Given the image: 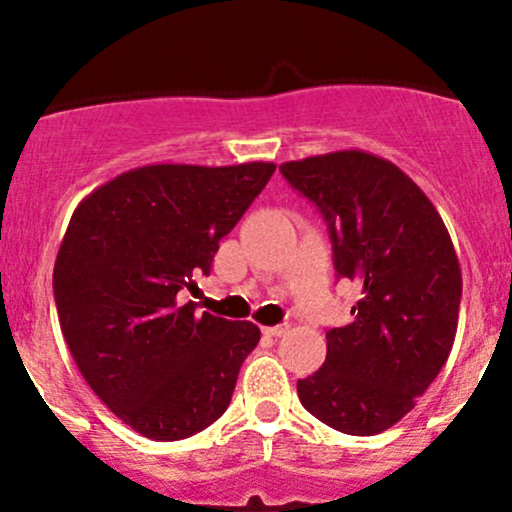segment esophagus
I'll use <instances>...</instances> for the list:
<instances>
[{
	"label": "esophagus",
	"mask_w": 512,
	"mask_h": 512,
	"mask_svg": "<svg viewBox=\"0 0 512 512\" xmlns=\"http://www.w3.org/2000/svg\"><path fill=\"white\" fill-rule=\"evenodd\" d=\"M286 332H289V327H286V325H279V327H264V330H262V334H264V337H284V334Z\"/></svg>",
	"instance_id": "34e87169"
}]
</instances>
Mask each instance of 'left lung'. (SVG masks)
I'll return each instance as SVG.
<instances>
[{
  "instance_id": "obj_1",
  "label": "left lung",
  "mask_w": 512,
  "mask_h": 512,
  "mask_svg": "<svg viewBox=\"0 0 512 512\" xmlns=\"http://www.w3.org/2000/svg\"><path fill=\"white\" fill-rule=\"evenodd\" d=\"M330 226L334 267L361 289L327 358L298 380L301 404L349 436H375L414 409L448 361L462 272L443 219L404 170L346 149L279 166Z\"/></svg>"
}]
</instances>
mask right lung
I'll return each mask as SVG.
<instances>
[{
  "label": "right lung",
  "instance_id": "1",
  "mask_svg": "<svg viewBox=\"0 0 512 512\" xmlns=\"http://www.w3.org/2000/svg\"><path fill=\"white\" fill-rule=\"evenodd\" d=\"M274 163H154L79 202L55 260L57 315L81 375L120 421L180 440L228 409L260 327L180 301L209 274Z\"/></svg>",
  "mask_w": 512,
  "mask_h": 512
}]
</instances>
